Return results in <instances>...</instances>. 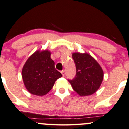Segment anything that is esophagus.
<instances>
[{"label": "esophagus", "instance_id": "34e87169", "mask_svg": "<svg viewBox=\"0 0 129 129\" xmlns=\"http://www.w3.org/2000/svg\"><path fill=\"white\" fill-rule=\"evenodd\" d=\"M61 74H62V75L63 77L64 76H65V71L64 70L61 71Z\"/></svg>", "mask_w": 129, "mask_h": 129}]
</instances>
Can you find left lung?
<instances>
[{"mask_svg":"<svg viewBox=\"0 0 129 129\" xmlns=\"http://www.w3.org/2000/svg\"><path fill=\"white\" fill-rule=\"evenodd\" d=\"M72 58L76 65V74L69 82L79 95H92L102 84L103 70L97 60L87 53H73Z\"/></svg>","mask_w":129,"mask_h":129,"instance_id":"left-lung-1","label":"left lung"}]
</instances>
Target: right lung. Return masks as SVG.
Returning a JSON list of instances; mask_svg holds the SVG:
<instances>
[{
  "instance_id": "obj_1",
  "label": "right lung",
  "mask_w": 129,
  "mask_h": 129,
  "mask_svg": "<svg viewBox=\"0 0 129 129\" xmlns=\"http://www.w3.org/2000/svg\"><path fill=\"white\" fill-rule=\"evenodd\" d=\"M50 51L37 50L27 59L22 69V78L27 91L33 95H46L62 74L55 67Z\"/></svg>"
}]
</instances>
